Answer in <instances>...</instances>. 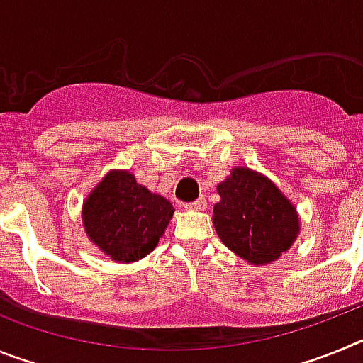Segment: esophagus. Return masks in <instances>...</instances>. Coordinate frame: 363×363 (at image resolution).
I'll list each match as a JSON object with an SVG mask.
<instances>
[{
  "label": "esophagus",
  "instance_id": "1",
  "mask_svg": "<svg viewBox=\"0 0 363 363\" xmlns=\"http://www.w3.org/2000/svg\"><path fill=\"white\" fill-rule=\"evenodd\" d=\"M185 207H187V209H191V211H205V209H207V200L201 196V198H198L196 201H191V203H187Z\"/></svg>",
  "mask_w": 363,
  "mask_h": 363
}]
</instances>
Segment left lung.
<instances>
[{
	"label": "left lung",
	"mask_w": 363,
	"mask_h": 363,
	"mask_svg": "<svg viewBox=\"0 0 363 363\" xmlns=\"http://www.w3.org/2000/svg\"><path fill=\"white\" fill-rule=\"evenodd\" d=\"M213 223L225 247L251 265H269L291 249L300 234L293 201L274 182L249 167H233L218 184Z\"/></svg>",
	"instance_id": "1"
}]
</instances>
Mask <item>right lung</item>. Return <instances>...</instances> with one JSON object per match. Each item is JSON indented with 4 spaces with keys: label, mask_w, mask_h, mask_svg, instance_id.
<instances>
[{
    "label": "right lung",
    "mask_w": 363,
    "mask_h": 363,
    "mask_svg": "<svg viewBox=\"0 0 363 363\" xmlns=\"http://www.w3.org/2000/svg\"><path fill=\"white\" fill-rule=\"evenodd\" d=\"M174 214L162 194L136 182L130 171L114 169L85 198L83 229L99 251L120 264H133L156 249Z\"/></svg>",
    "instance_id": "right-lung-1"
}]
</instances>
